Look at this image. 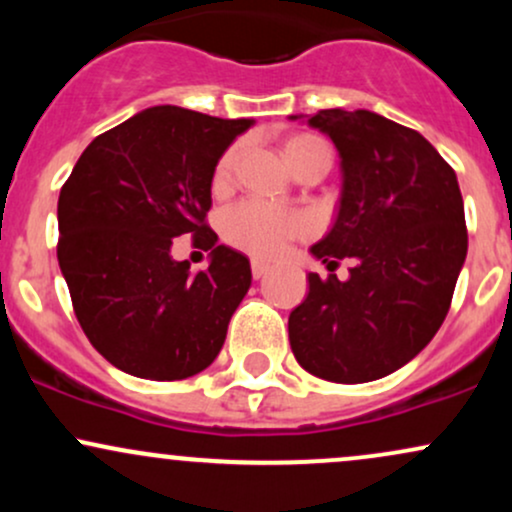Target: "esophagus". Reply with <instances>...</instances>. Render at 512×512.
Wrapping results in <instances>:
<instances>
[{
  "mask_svg": "<svg viewBox=\"0 0 512 512\" xmlns=\"http://www.w3.org/2000/svg\"><path fill=\"white\" fill-rule=\"evenodd\" d=\"M267 272H269V264H264L260 260H252V276H255V279H262Z\"/></svg>",
  "mask_w": 512,
  "mask_h": 512,
  "instance_id": "34e87169",
  "label": "esophagus"
}]
</instances>
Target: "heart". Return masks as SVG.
<instances>
[{
    "label": "heart",
    "mask_w": 512,
    "mask_h": 512,
    "mask_svg": "<svg viewBox=\"0 0 512 512\" xmlns=\"http://www.w3.org/2000/svg\"><path fill=\"white\" fill-rule=\"evenodd\" d=\"M243 146L233 144L219 158L214 168V190H226L233 182V173H236L238 158ZM284 156L289 166L296 170H303L310 163H322L330 168L332 163V146L320 137V134H291L284 142ZM310 219L303 211L293 209H279L272 204L257 202V199H248L240 202L236 207L223 211L221 216V236L233 248L250 252L255 257H276L286 250L291 240L303 238L310 233Z\"/></svg>",
    "instance_id": "b5f03b06"
}]
</instances>
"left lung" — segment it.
Instances as JSON below:
<instances>
[{"label":"left lung","instance_id":"8db88e82","mask_svg":"<svg viewBox=\"0 0 512 512\" xmlns=\"http://www.w3.org/2000/svg\"><path fill=\"white\" fill-rule=\"evenodd\" d=\"M308 125L342 158L337 219L310 252L327 269H351L346 281L308 274L289 342L317 378L370 383L409 363L448 315L467 257L460 185L419 132L378 113L320 110Z\"/></svg>","mask_w":512,"mask_h":512}]
</instances>
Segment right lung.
Instances as JSON below:
<instances>
[{
	"label": "right lung",
	"mask_w": 512,
	"mask_h": 512,
	"mask_svg": "<svg viewBox=\"0 0 512 512\" xmlns=\"http://www.w3.org/2000/svg\"><path fill=\"white\" fill-rule=\"evenodd\" d=\"M252 122L146 108L93 139L62 185L57 260L81 330L115 368L185 380L219 356L252 272L204 219L216 163ZM182 232L212 250L204 273L169 257Z\"/></svg>",
	"instance_id": "add662e5"
}]
</instances>
